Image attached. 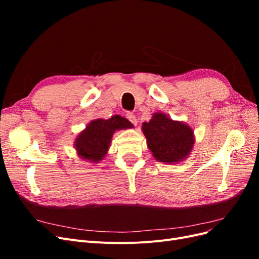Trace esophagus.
<instances>
[{
	"label": "esophagus",
	"mask_w": 259,
	"mask_h": 259,
	"mask_svg": "<svg viewBox=\"0 0 259 259\" xmlns=\"http://www.w3.org/2000/svg\"><path fill=\"white\" fill-rule=\"evenodd\" d=\"M126 117H127L130 122H132L134 125H137V122H138V121H137V117H136L135 114L127 113V114H126Z\"/></svg>",
	"instance_id": "esophagus-1"
}]
</instances>
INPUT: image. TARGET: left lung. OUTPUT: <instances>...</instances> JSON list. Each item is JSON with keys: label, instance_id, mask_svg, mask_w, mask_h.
Returning <instances> with one entry per match:
<instances>
[{"label": "left lung", "instance_id": "left-lung-1", "mask_svg": "<svg viewBox=\"0 0 259 259\" xmlns=\"http://www.w3.org/2000/svg\"><path fill=\"white\" fill-rule=\"evenodd\" d=\"M142 131L153 158L162 163L175 164L186 160L194 146L190 125L174 121L163 112H155L151 120L144 122Z\"/></svg>", "mask_w": 259, "mask_h": 259}]
</instances>
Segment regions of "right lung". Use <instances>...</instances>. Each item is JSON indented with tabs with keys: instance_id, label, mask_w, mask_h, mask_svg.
<instances>
[{
	"instance_id": "right-lung-1",
	"label": "right lung",
	"mask_w": 259,
	"mask_h": 259,
	"mask_svg": "<svg viewBox=\"0 0 259 259\" xmlns=\"http://www.w3.org/2000/svg\"><path fill=\"white\" fill-rule=\"evenodd\" d=\"M133 127L134 125L121 115H113L108 120H93L74 140L76 154L84 161L99 163L107 155L114 133Z\"/></svg>"
}]
</instances>
